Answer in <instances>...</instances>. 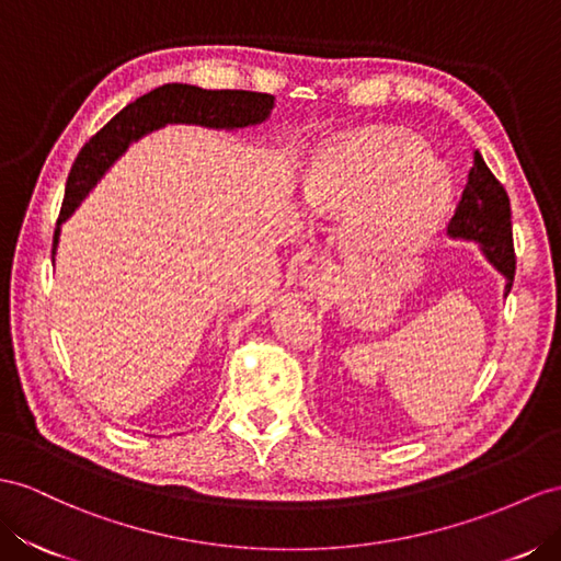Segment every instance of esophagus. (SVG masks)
Wrapping results in <instances>:
<instances>
[{
	"label": "esophagus",
	"mask_w": 561,
	"mask_h": 561,
	"mask_svg": "<svg viewBox=\"0 0 561 561\" xmlns=\"http://www.w3.org/2000/svg\"><path fill=\"white\" fill-rule=\"evenodd\" d=\"M300 289H304L306 296L310 298H320L324 296L334 284V270L327 265H308L298 277Z\"/></svg>",
	"instance_id": "obj_1"
}]
</instances>
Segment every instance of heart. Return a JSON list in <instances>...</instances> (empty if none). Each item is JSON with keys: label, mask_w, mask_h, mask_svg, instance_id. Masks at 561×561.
Listing matches in <instances>:
<instances>
[{"label": "heart", "mask_w": 561, "mask_h": 561, "mask_svg": "<svg viewBox=\"0 0 561 561\" xmlns=\"http://www.w3.org/2000/svg\"><path fill=\"white\" fill-rule=\"evenodd\" d=\"M453 196L450 165L422 137L393 127H363L320 144L300 180L306 213L320 220L348 218V251L379 263L420 253Z\"/></svg>", "instance_id": "b5f03b06"}]
</instances>
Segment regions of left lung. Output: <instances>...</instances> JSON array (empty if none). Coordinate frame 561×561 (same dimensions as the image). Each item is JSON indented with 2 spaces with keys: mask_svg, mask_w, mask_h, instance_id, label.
Segmentation results:
<instances>
[{
  "mask_svg": "<svg viewBox=\"0 0 561 561\" xmlns=\"http://www.w3.org/2000/svg\"><path fill=\"white\" fill-rule=\"evenodd\" d=\"M450 239L479 243L485 261L505 277V296L514 282V247L510 198L483 156L473 153V165L467 175V186L459 198L457 210L448 225Z\"/></svg>",
  "mask_w": 561,
  "mask_h": 561,
  "instance_id": "obj_1",
  "label": "left lung"
}]
</instances>
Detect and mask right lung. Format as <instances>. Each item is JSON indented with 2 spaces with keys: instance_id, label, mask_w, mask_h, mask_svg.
<instances>
[{
  "instance_id": "1",
  "label": "right lung",
  "mask_w": 561,
  "mask_h": 561,
  "mask_svg": "<svg viewBox=\"0 0 561 561\" xmlns=\"http://www.w3.org/2000/svg\"><path fill=\"white\" fill-rule=\"evenodd\" d=\"M275 108V96L243 90H201L196 84L170 82L135 99L116 113L78 153L66 182V198L54 232L51 263H56L61 225L76 213L108 168L149 133L165 125H198L210 130H241L261 125Z\"/></svg>"
}]
</instances>
